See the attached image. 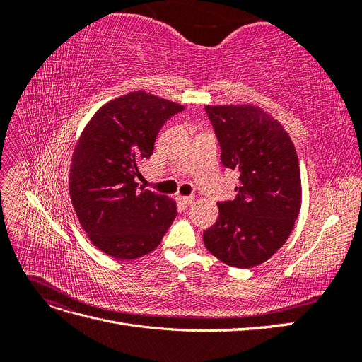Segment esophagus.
Here are the masks:
<instances>
[{"label":"esophagus","mask_w":362,"mask_h":362,"mask_svg":"<svg viewBox=\"0 0 362 362\" xmlns=\"http://www.w3.org/2000/svg\"><path fill=\"white\" fill-rule=\"evenodd\" d=\"M177 199L181 205L184 206H189L193 201H194V196L193 194H189V196H177Z\"/></svg>","instance_id":"obj_1"}]
</instances>
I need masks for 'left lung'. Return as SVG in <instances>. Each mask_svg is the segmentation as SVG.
I'll return each mask as SVG.
<instances>
[{"mask_svg": "<svg viewBox=\"0 0 362 362\" xmlns=\"http://www.w3.org/2000/svg\"><path fill=\"white\" fill-rule=\"evenodd\" d=\"M226 169L238 172L235 198L221 201L204 243L225 264L249 269L287 242L300 210V169L282 125L255 105H206Z\"/></svg>", "mask_w": 362, "mask_h": 362, "instance_id": "8db88e82", "label": "left lung"}]
</instances>
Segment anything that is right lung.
Here are the masks:
<instances>
[{
	"label": "right lung",
	"mask_w": 362,
	"mask_h": 362,
	"mask_svg": "<svg viewBox=\"0 0 362 362\" xmlns=\"http://www.w3.org/2000/svg\"><path fill=\"white\" fill-rule=\"evenodd\" d=\"M184 107L145 92L107 103L84 128L71 164L69 193L92 243L117 259L154 250L177 216L168 196L134 181L163 125Z\"/></svg>",
	"instance_id": "right-lung-1"
}]
</instances>
